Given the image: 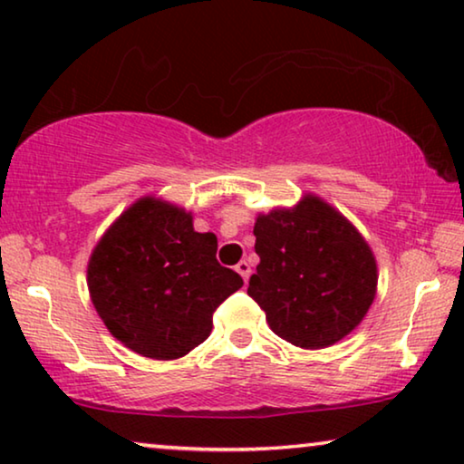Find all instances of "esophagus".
Returning a JSON list of instances; mask_svg holds the SVG:
<instances>
[{"label":"esophagus","instance_id":"obj_1","mask_svg":"<svg viewBox=\"0 0 464 464\" xmlns=\"http://www.w3.org/2000/svg\"><path fill=\"white\" fill-rule=\"evenodd\" d=\"M235 271H237L241 276H244V281L247 283V279H250V275H252V268H250V262L247 260H241L237 266H235Z\"/></svg>","mask_w":464,"mask_h":464}]
</instances>
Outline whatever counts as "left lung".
Instances as JSON below:
<instances>
[{
    "mask_svg": "<svg viewBox=\"0 0 464 464\" xmlns=\"http://www.w3.org/2000/svg\"><path fill=\"white\" fill-rule=\"evenodd\" d=\"M254 235L260 265L247 294L273 334L321 350L362 323L377 295V260L340 210L306 193L294 208L258 214Z\"/></svg>",
    "mask_w": 464,
    "mask_h": 464,
    "instance_id": "8db88e82",
    "label": "left lung"
}]
</instances>
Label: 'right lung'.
I'll return each mask as SVG.
<instances>
[{"instance_id":"add662e5","label":"right lung","mask_w":464,"mask_h":464,"mask_svg":"<svg viewBox=\"0 0 464 464\" xmlns=\"http://www.w3.org/2000/svg\"><path fill=\"white\" fill-rule=\"evenodd\" d=\"M217 235L198 233L181 206L156 196L130 204L93 247L89 295L110 334L154 361L206 342L212 313L244 279L218 265Z\"/></svg>"}]
</instances>
